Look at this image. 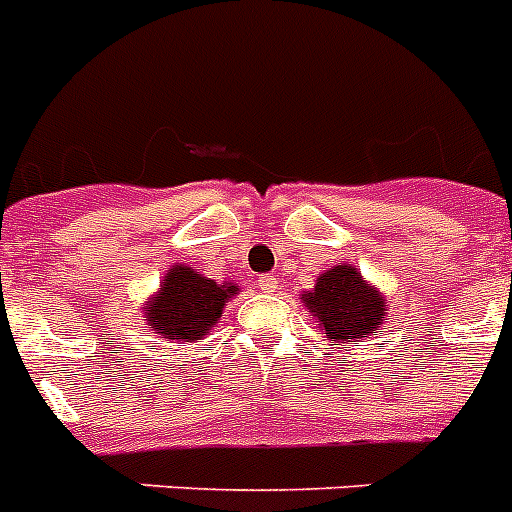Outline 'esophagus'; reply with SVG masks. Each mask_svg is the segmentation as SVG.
I'll return each instance as SVG.
<instances>
[{
    "mask_svg": "<svg viewBox=\"0 0 512 512\" xmlns=\"http://www.w3.org/2000/svg\"><path fill=\"white\" fill-rule=\"evenodd\" d=\"M256 282H259V287L264 289V292H274V289L279 287L277 277H271V274H259V279H256Z\"/></svg>",
    "mask_w": 512,
    "mask_h": 512,
    "instance_id": "esophagus-1",
    "label": "esophagus"
}]
</instances>
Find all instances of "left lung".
I'll list each match as a JSON object with an SVG mask.
<instances>
[{
    "label": "left lung",
    "instance_id": "obj_1",
    "mask_svg": "<svg viewBox=\"0 0 512 512\" xmlns=\"http://www.w3.org/2000/svg\"><path fill=\"white\" fill-rule=\"evenodd\" d=\"M307 310L315 315L318 325L336 343L348 338L377 336L384 320V300L377 289L361 279L354 266L341 264L320 274L318 284L305 295Z\"/></svg>",
    "mask_w": 512,
    "mask_h": 512
}]
</instances>
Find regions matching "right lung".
I'll use <instances>...</instances> for the list:
<instances>
[{"label":"right lung","instance_id":"obj_1","mask_svg":"<svg viewBox=\"0 0 512 512\" xmlns=\"http://www.w3.org/2000/svg\"><path fill=\"white\" fill-rule=\"evenodd\" d=\"M235 292V284H217L189 266H174L161 292L146 307V318L164 338L202 341L223 315L225 300Z\"/></svg>","mask_w":512,"mask_h":512}]
</instances>
